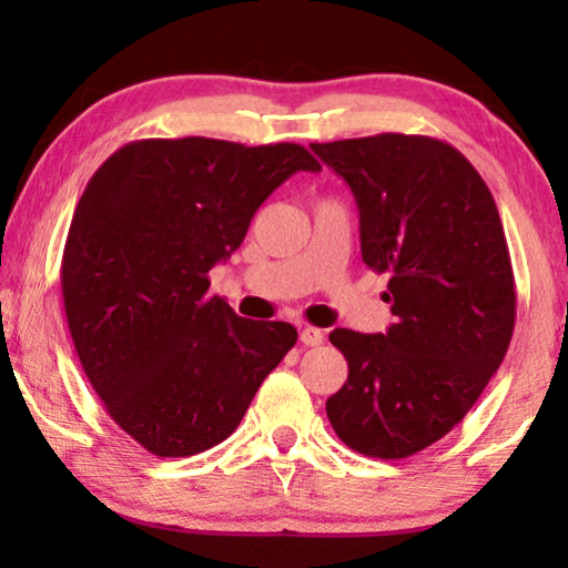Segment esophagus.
Segmentation results:
<instances>
[{
    "mask_svg": "<svg viewBox=\"0 0 568 568\" xmlns=\"http://www.w3.org/2000/svg\"><path fill=\"white\" fill-rule=\"evenodd\" d=\"M325 338V333L321 328H313V325H305V328L300 331V341L305 346H321Z\"/></svg>",
    "mask_w": 568,
    "mask_h": 568,
    "instance_id": "obj_1",
    "label": "esophagus"
}]
</instances>
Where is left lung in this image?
<instances>
[{"label": "left lung", "mask_w": 568, "mask_h": 568, "mask_svg": "<svg viewBox=\"0 0 568 568\" xmlns=\"http://www.w3.org/2000/svg\"><path fill=\"white\" fill-rule=\"evenodd\" d=\"M359 206L362 258L390 274L387 333L336 328L348 377L325 403L346 447L400 460L445 437L507 354L515 274L491 191L453 144L375 134L310 144Z\"/></svg>", "instance_id": "1"}]
</instances>
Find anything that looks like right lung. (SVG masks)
Instances as JSON below:
<instances>
[{
  "label": "right lung",
  "instance_id": "1",
  "mask_svg": "<svg viewBox=\"0 0 568 568\" xmlns=\"http://www.w3.org/2000/svg\"><path fill=\"white\" fill-rule=\"evenodd\" d=\"M297 170L302 144L139 139L90 178L61 258L69 333L108 416L158 457L220 445L297 344L294 325L247 321L209 294V271Z\"/></svg>",
  "mask_w": 568,
  "mask_h": 568
}]
</instances>
